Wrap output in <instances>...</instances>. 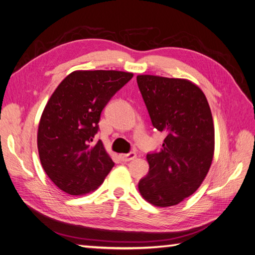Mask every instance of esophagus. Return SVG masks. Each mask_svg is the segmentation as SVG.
Here are the masks:
<instances>
[{
	"label": "esophagus",
	"mask_w": 255,
	"mask_h": 255,
	"mask_svg": "<svg viewBox=\"0 0 255 255\" xmlns=\"http://www.w3.org/2000/svg\"><path fill=\"white\" fill-rule=\"evenodd\" d=\"M135 157H136V152H135V151H129L128 154L120 155V159H121L123 162H128V161H129V160H133Z\"/></svg>",
	"instance_id": "34e87169"
}]
</instances>
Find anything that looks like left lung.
<instances>
[{"instance_id":"1","label":"left lung","mask_w":255,"mask_h":255,"mask_svg":"<svg viewBox=\"0 0 255 255\" xmlns=\"http://www.w3.org/2000/svg\"><path fill=\"white\" fill-rule=\"evenodd\" d=\"M152 127L166 132L162 148L147 154L149 170L139 193L159 207L177 205L199 189L212 165L215 133L204 93L190 81L136 77Z\"/></svg>"}]
</instances>
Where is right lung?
<instances>
[{
  "mask_svg": "<svg viewBox=\"0 0 255 255\" xmlns=\"http://www.w3.org/2000/svg\"><path fill=\"white\" fill-rule=\"evenodd\" d=\"M133 77L120 71H76L54 90L38 128V151L50 180L71 195L96 190L115 162L101 140L100 115Z\"/></svg>",
  "mask_w": 255,
  "mask_h": 255,
  "instance_id": "right-lung-1",
  "label": "right lung"
}]
</instances>
